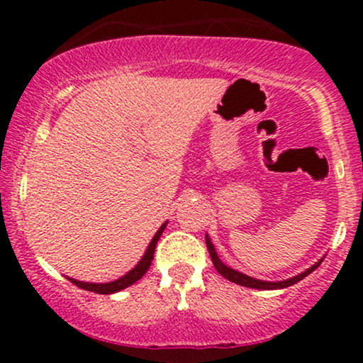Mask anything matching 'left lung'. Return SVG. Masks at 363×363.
Masks as SVG:
<instances>
[{"instance_id": "obj_1", "label": "left lung", "mask_w": 363, "mask_h": 363, "mask_svg": "<svg viewBox=\"0 0 363 363\" xmlns=\"http://www.w3.org/2000/svg\"><path fill=\"white\" fill-rule=\"evenodd\" d=\"M206 247L208 251H210V256H211V261H213V266L216 268V272L222 274L223 278H227L228 281H234L237 285H242V286H247V289H256V290H280V289H286V286L290 285H295L297 281H301L302 278H306L307 274H311L314 272L315 268L323 262V259H319L315 264H312L311 268H307L306 272L295 274V277L289 278V280H281V281H264V280H257V278H252V277H247V274L237 272V269L230 268V266H227L225 262L220 259L218 254H216V249L213 242H211L210 235L206 234Z\"/></svg>"}]
</instances>
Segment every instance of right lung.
<instances>
[{
    "mask_svg": "<svg viewBox=\"0 0 363 363\" xmlns=\"http://www.w3.org/2000/svg\"><path fill=\"white\" fill-rule=\"evenodd\" d=\"M169 222H164L160 225V228L157 230V234L153 235V239L150 240L147 251H145L143 256H141V259L138 261V264L135 266L133 269H129L126 274H123V277L118 278V280L114 281H107V283H89V281H80V280H74V278H69L68 280L74 283L77 286H80V289L86 290V291H95V294H102V295H109V294H116V291H121L124 289H128V286H131L133 283H136L140 280V278H143V274L148 272L150 264H152V259H153V254H155V245L158 242V239H160L162 232L165 230V227H167Z\"/></svg>",
    "mask_w": 363,
    "mask_h": 363,
    "instance_id": "1",
    "label": "right lung"
}]
</instances>
